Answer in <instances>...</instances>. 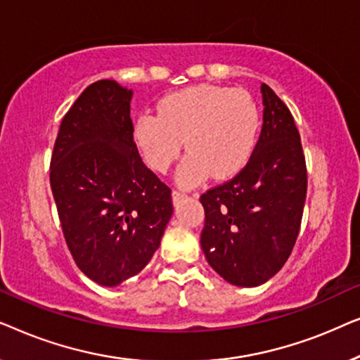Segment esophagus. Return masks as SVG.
<instances>
[{"mask_svg": "<svg viewBox=\"0 0 360 360\" xmlns=\"http://www.w3.org/2000/svg\"><path fill=\"white\" fill-rule=\"evenodd\" d=\"M185 198H186V195L181 193V191H179V190L172 191V200H174V205L181 203V201H184Z\"/></svg>", "mask_w": 360, "mask_h": 360, "instance_id": "obj_1", "label": "esophagus"}]
</instances>
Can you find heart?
<instances>
[{
  "label": "heart",
  "instance_id": "b5f03b06",
  "mask_svg": "<svg viewBox=\"0 0 360 360\" xmlns=\"http://www.w3.org/2000/svg\"><path fill=\"white\" fill-rule=\"evenodd\" d=\"M159 116L141 115L134 142L152 170L165 174L188 150L179 169V184L200 185L234 175L252 154L259 132V110L248 91L218 85L185 88L160 100Z\"/></svg>",
  "mask_w": 360,
  "mask_h": 360
}]
</instances>
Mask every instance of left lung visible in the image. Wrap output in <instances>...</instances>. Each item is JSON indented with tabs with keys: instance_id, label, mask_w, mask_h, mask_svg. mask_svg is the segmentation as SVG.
I'll return each instance as SVG.
<instances>
[{
	"instance_id": "obj_1",
	"label": "left lung",
	"mask_w": 360,
	"mask_h": 360,
	"mask_svg": "<svg viewBox=\"0 0 360 360\" xmlns=\"http://www.w3.org/2000/svg\"><path fill=\"white\" fill-rule=\"evenodd\" d=\"M260 93L264 124L248 165L200 196L205 257L238 287L262 285L283 267L307 200V164L292 112L269 85Z\"/></svg>"
}]
</instances>
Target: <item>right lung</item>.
<instances>
[{
    "label": "right lung",
    "mask_w": 360,
    "mask_h": 360,
    "mask_svg": "<svg viewBox=\"0 0 360 360\" xmlns=\"http://www.w3.org/2000/svg\"><path fill=\"white\" fill-rule=\"evenodd\" d=\"M132 90L91 83L60 122L51 188L73 260L93 282L116 287L149 264L174 213L172 191L137 152Z\"/></svg>",
    "instance_id": "1"
}]
</instances>
